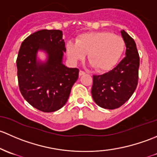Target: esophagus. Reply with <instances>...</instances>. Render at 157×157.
Masks as SVG:
<instances>
[{"mask_svg":"<svg viewBox=\"0 0 157 157\" xmlns=\"http://www.w3.org/2000/svg\"><path fill=\"white\" fill-rule=\"evenodd\" d=\"M85 74V72H84L83 70H80L79 71V75H83Z\"/></svg>","mask_w":157,"mask_h":157,"instance_id":"esophagus-1","label":"esophagus"}]
</instances>
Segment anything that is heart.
Masks as SVG:
<instances>
[{"instance_id": "b5f03b06", "label": "heart", "mask_w": 157, "mask_h": 157, "mask_svg": "<svg viewBox=\"0 0 157 157\" xmlns=\"http://www.w3.org/2000/svg\"><path fill=\"white\" fill-rule=\"evenodd\" d=\"M123 38L110 32H89L81 35L76 43L67 44L68 57L72 62L88 58L91 65L99 72L110 70L120 59L125 51Z\"/></svg>"}]
</instances>
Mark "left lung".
Listing matches in <instances>:
<instances>
[{"mask_svg": "<svg viewBox=\"0 0 157 157\" xmlns=\"http://www.w3.org/2000/svg\"><path fill=\"white\" fill-rule=\"evenodd\" d=\"M121 33L126 46L125 57L113 70L93 75L92 98L104 109L120 107L132 97L138 85L140 57L136 44L125 31Z\"/></svg>", "mask_w": 157, "mask_h": 157, "instance_id": "left-lung-1", "label": "left lung"}]
</instances>
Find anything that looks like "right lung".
Here are the masks:
<instances>
[{
	"instance_id": "add662e5",
	"label": "right lung",
	"mask_w": 157,
	"mask_h": 157,
	"mask_svg": "<svg viewBox=\"0 0 157 157\" xmlns=\"http://www.w3.org/2000/svg\"><path fill=\"white\" fill-rule=\"evenodd\" d=\"M38 49L48 55L45 64L36 61ZM65 43L62 31L43 29L27 37L21 44L17 59L19 88L25 101L44 113L62 108L78 77L77 68L62 63Z\"/></svg>"
}]
</instances>
